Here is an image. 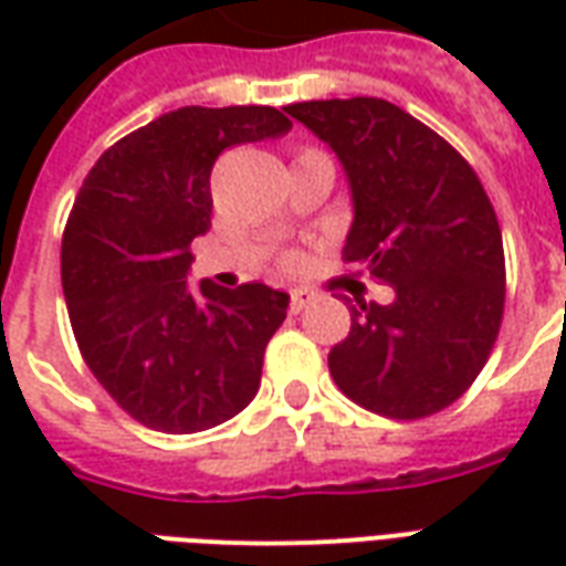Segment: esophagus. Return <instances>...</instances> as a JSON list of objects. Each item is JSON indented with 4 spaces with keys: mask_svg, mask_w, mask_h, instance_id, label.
Masks as SVG:
<instances>
[{
    "mask_svg": "<svg viewBox=\"0 0 566 566\" xmlns=\"http://www.w3.org/2000/svg\"><path fill=\"white\" fill-rule=\"evenodd\" d=\"M312 300H315V294H308V291H303V287H300V291H291V303H287V308H291V312L296 315V312H303V308H306Z\"/></svg>",
    "mask_w": 566,
    "mask_h": 566,
    "instance_id": "34e87169",
    "label": "esophagus"
}]
</instances>
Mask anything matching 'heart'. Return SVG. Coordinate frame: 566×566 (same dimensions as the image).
<instances>
[{
  "instance_id": "heart-1",
  "label": "heart",
  "mask_w": 566,
  "mask_h": 566,
  "mask_svg": "<svg viewBox=\"0 0 566 566\" xmlns=\"http://www.w3.org/2000/svg\"><path fill=\"white\" fill-rule=\"evenodd\" d=\"M300 154H321V150H315V148H306V150H300ZM303 254H300V251H282V254H279V266H282L284 272H296L300 270V266H303Z\"/></svg>"
}]
</instances>
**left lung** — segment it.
I'll return each mask as SVG.
<instances>
[{
  "mask_svg": "<svg viewBox=\"0 0 566 566\" xmlns=\"http://www.w3.org/2000/svg\"><path fill=\"white\" fill-rule=\"evenodd\" d=\"M343 160L355 223L348 266L391 284L394 303L352 306L331 376L369 412L437 416L467 394L497 343L506 260L485 187L439 133L376 96L284 108Z\"/></svg>",
  "mask_w": 566,
  "mask_h": 566,
  "instance_id": "8db88e82",
  "label": "left lung"
}]
</instances>
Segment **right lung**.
<instances>
[{
  "instance_id": "add662e5",
  "label": "right lung",
  "mask_w": 566,
  "mask_h": 566,
  "mask_svg": "<svg viewBox=\"0 0 566 566\" xmlns=\"http://www.w3.org/2000/svg\"><path fill=\"white\" fill-rule=\"evenodd\" d=\"M270 105H185L96 160L69 211L60 275L75 343L129 418L199 433L239 416L287 315L266 284L187 291L190 242L211 227V166L223 150L287 133Z\"/></svg>"
}]
</instances>
